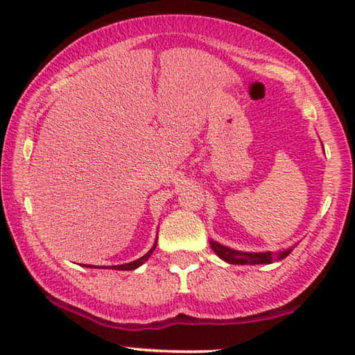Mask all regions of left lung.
Wrapping results in <instances>:
<instances>
[{
    "label": "left lung",
    "mask_w": 355,
    "mask_h": 355,
    "mask_svg": "<svg viewBox=\"0 0 355 355\" xmlns=\"http://www.w3.org/2000/svg\"><path fill=\"white\" fill-rule=\"evenodd\" d=\"M210 247H211V250H214L216 255L221 258V260H225L230 264H266V263L282 260V258L288 257L290 253H292V248H287V250H284L280 253L239 252V250H232V248L226 247V245H221L215 241H210Z\"/></svg>",
    "instance_id": "1"
}]
</instances>
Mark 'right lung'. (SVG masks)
<instances>
[{
    "label": "right lung",
    "instance_id": "obj_1",
    "mask_svg": "<svg viewBox=\"0 0 355 355\" xmlns=\"http://www.w3.org/2000/svg\"><path fill=\"white\" fill-rule=\"evenodd\" d=\"M156 248V242H155V245L151 247V250L146 253V255H144L141 258H139V260H135V261H130V263H125V264H118V266H111V269H118V271H132V269H137L139 266H141V264H144L148 258H150V255L153 253V250H155ZM89 268V266H87ZM92 268V266H91Z\"/></svg>",
    "mask_w": 355,
    "mask_h": 355
}]
</instances>
